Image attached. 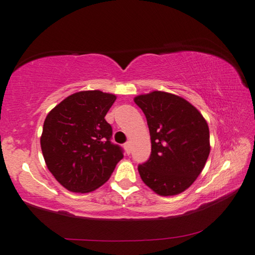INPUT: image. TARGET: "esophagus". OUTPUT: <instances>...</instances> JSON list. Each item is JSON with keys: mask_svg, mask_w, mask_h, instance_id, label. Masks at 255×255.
<instances>
[{"mask_svg": "<svg viewBox=\"0 0 255 255\" xmlns=\"http://www.w3.org/2000/svg\"><path fill=\"white\" fill-rule=\"evenodd\" d=\"M124 149H125V151H127L128 155H130V152H131V142H130V141H128V142L124 144Z\"/></svg>", "mask_w": 255, "mask_h": 255, "instance_id": "esophagus-1", "label": "esophagus"}]
</instances>
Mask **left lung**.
<instances>
[{"label": "left lung", "mask_w": 255, "mask_h": 255, "mask_svg": "<svg viewBox=\"0 0 255 255\" xmlns=\"http://www.w3.org/2000/svg\"><path fill=\"white\" fill-rule=\"evenodd\" d=\"M134 103L144 113L151 139V155L137 167L141 179L162 197L182 193L210 153L207 121L187 100L165 91L139 95Z\"/></svg>", "instance_id": "left-lung-1"}]
</instances>
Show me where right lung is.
<instances>
[{
  "instance_id": "right-lung-1",
  "label": "right lung",
  "mask_w": 255,
  "mask_h": 255,
  "mask_svg": "<svg viewBox=\"0 0 255 255\" xmlns=\"http://www.w3.org/2000/svg\"><path fill=\"white\" fill-rule=\"evenodd\" d=\"M116 100L100 90L79 91L46 116L40 147L46 166L66 190L88 193L111 177L123 150L111 142L105 116Z\"/></svg>"
}]
</instances>
